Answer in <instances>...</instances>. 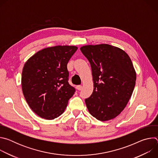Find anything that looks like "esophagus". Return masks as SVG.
Listing matches in <instances>:
<instances>
[{"mask_svg": "<svg viewBox=\"0 0 158 158\" xmlns=\"http://www.w3.org/2000/svg\"><path fill=\"white\" fill-rule=\"evenodd\" d=\"M82 86L81 85H79L76 86V89L78 90V91H81V90L82 89Z\"/></svg>", "mask_w": 158, "mask_h": 158, "instance_id": "esophagus-1", "label": "esophagus"}]
</instances>
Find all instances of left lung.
Masks as SVG:
<instances>
[{
  "label": "left lung",
  "mask_w": 158,
  "mask_h": 158,
  "mask_svg": "<svg viewBox=\"0 0 158 158\" xmlns=\"http://www.w3.org/2000/svg\"><path fill=\"white\" fill-rule=\"evenodd\" d=\"M80 49L92 69L93 93L85 99L89 113L101 121L114 119L126 106L136 84L132 61L125 51L106 44Z\"/></svg>",
  "instance_id": "1"
}]
</instances>
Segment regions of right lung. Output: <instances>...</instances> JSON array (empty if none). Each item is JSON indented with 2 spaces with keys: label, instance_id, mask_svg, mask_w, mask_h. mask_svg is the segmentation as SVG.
Returning <instances> with one entry per match:
<instances>
[{
  "label": "right lung",
  "instance_id": "add662e5",
  "mask_svg": "<svg viewBox=\"0 0 158 158\" xmlns=\"http://www.w3.org/2000/svg\"><path fill=\"white\" fill-rule=\"evenodd\" d=\"M76 46H57L42 49L25 63L22 89L31 109L39 117L54 119L64 112L75 89L69 82L67 65Z\"/></svg>",
  "mask_w": 158,
  "mask_h": 158
}]
</instances>
